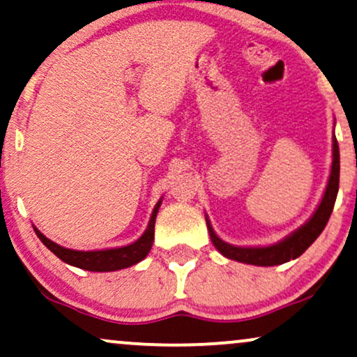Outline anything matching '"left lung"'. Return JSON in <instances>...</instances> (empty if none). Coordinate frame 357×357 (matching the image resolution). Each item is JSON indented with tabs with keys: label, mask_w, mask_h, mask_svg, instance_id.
Segmentation results:
<instances>
[{
	"label": "left lung",
	"mask_w": 357,
	"mask_h": 357,
	"mask_svg": "<svg viewBox=\"0 0 357 357\" xmlns=\"http://www.w3.org/2000/svg\"><path fill=\"white\" fill-rule=\"evenodd\" d=\"M337 189H340V146H337L336 137H333V165L331 174H329L326 191L321 202H319L318 209L311 215L308 222H305L301 227L291 232L290 236L283 238L273 245L268 247H236L231 243L224 242L222 238L215 236L212 231L209 220L206 218L207 229H209V236L212 243L215 245L220 254L231 260L242 261V264L260 265V267H272V265H280L290 261L296 257H300L308 247L319 237L323 229L326 227L329 215H331L333 207H335Z\"/></svg>",
	"instance_id": "1"
}]
</instances>
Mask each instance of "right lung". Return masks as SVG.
Segmentation results:
<instances>
[{
    "label": "right lung",
    "mask_w": 357,
    "mask_h": 357,
    "mask_svg": "<svg viewBox=\"0 0 357 357\" xmlns=\"http://www.w3.org/2000/svg\"><path fill=\"white\" fill-rule=\"evenodd\" d=\"M161 201H158L155 209L151 212L150 222H148L146 231L143 232V236L138 238L137 242L130 243V245L119 247V249H105V250H72L66 249V247L57 245L56 242L49 241V238L40 234L38 229L34 227L36 234H38L39 241L47 247L52 254H56L59 259L66 264L74 265V267L90 270V272H114V270H121L126 267H132V265L142 261L148 255V252L151 250L153 238H155V220L158 209H160Z\"/></svg>",
    "instance_id": "1"
}]
</instances>
